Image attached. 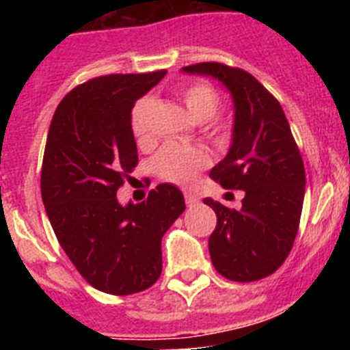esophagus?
<instances>
[{"label":"esophagus","instance_id":"34e87169","mask_svg":"<svg viewBox=\"0 0 350 350\" xmlns=\"http://www.w3.org/2000/svg\"><path fill=\"white\" fill-rule=\"evenodd\" d=\"M184 198H185V205H187V206H194V205H198V198L194 196V194L185 193V194H184Z\"/></svg>","mask_w":350,"mask_h":350}]
</instances>
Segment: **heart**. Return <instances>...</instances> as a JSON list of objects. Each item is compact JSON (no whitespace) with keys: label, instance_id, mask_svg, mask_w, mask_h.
<instances>
[{"label":"heart","instance_id":"b5f03b06","mask_svg":"<svg viewBox=\"0 0 350 350\" xmlns=\"http://www.w3.org/2000/svg\"><path fill=\"white\" fill-rule=\"evenodd\" d=\"M182 101L191 116L196 120H206V137L215 144H226L230 140L231 124L224 117H217L221 107V96L206 82L191 83L182 91ZM156 100L145 96L137 101L131 110V131L138 144L150 142V119H152ZM210 165L208 154L200 147L168 144L161 148L152 161V168L159 178L172 184L189 185L196 180L198 173Z\"/></svg>","mask_w":350,"mask_h":350}]
</instances>
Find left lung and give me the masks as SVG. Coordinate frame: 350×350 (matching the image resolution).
Wrapping results in <instances>:
<instances>
[{
  "label": "left lung",
  "instance_id": "obj_1",
  "mask_svg": "<svg viewBox=\"0 0 350 350\" xmlns=\"http://www.w3.org/2000/svg\"><path fill=\"white\" fill-rule=\"evenodd\" d=\"M184 71L215 77L234 101L233 144L210 177L245 196L238 210L203 200L217 215L208 238L213 268L234 282L265 279L282 267L298 233L305 196L299 148L277 98L249 71L222 63Z\"/></svg>",
  "mask_w": 350,
  "mask_h": 350
}]
</instances>
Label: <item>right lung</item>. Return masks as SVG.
I'll list each match as a JSON object with an SVG mask.
<instances>
[{
    "mask_svg": "<svg viewBox=\"0 0 350 350\" xmlns=\"http://www.w3.org/2000/svg\"><path fill=\"white\" fill-rule=\"evenodd\" d=\"M166 71L113 73L80 83L55 108L42 163V200L57 242L92 287L126 296L163 270L161 238L185 210L184 194L159 184L122 206L117 191L138 165L135 101Z\"/></svg>",
    "mask_w": 350,
    "mask_h": 350,
    "instance_id": "add662e5",
    "label": "right lung"
}]
</instances>
